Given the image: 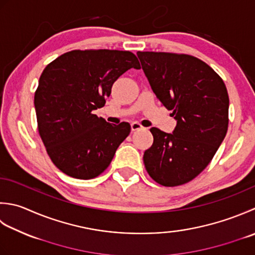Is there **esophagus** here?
Wrapping results in <instances>:
<instances>
[{"label":"esophagus","mask_w":255,"mask_h":255,"mask_svg":"<svg viewBox=\"0 0 255 255\" xmlns=\"http://www.w3.org/2000/svg\"><path fill=\"white\" fill-rule=\"evenodd\" d=\"M141 129H144V128L141 126V124H139V123H137V122L131 123V130H132V131L141 130Z\"/></svg>","instance_id":"obj_1"}]
</instances>
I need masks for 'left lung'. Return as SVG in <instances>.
<instances>
[{"label":"left lung","mask_w":255,"mask_h":255,"mask_svg":"<svg viewBox=\"0 0 255 255\" xmlns=\"http://www.w3.org/2000/svg\"><path fill=\"white\" fill-rule=\"evenodd\" d=\"M149 84L177 121L172 133L152 127V146L143 153L146 170L164 187L196 178L223 141L229 125V95L222 78L191 55L137 52Z\"/></svg>","instance_id":"left-lung-1"}]
</instances>
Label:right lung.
<instances>
[{
  "instance_id": "add662e5",
  "label": "right lung",
  "mask_w": 255,
  "mask_h": 255,
  "mask_svg": "<svg viewBox=\"0 0 255 255\" xmlns=\"http://www.w3.org/2000/svg\"><path fill=\"white\" fill-rule=\"evenodd\" d=\"M130 68H140L136 55L116 49H75L45 67L34 96L37 129L65 174L84 180L99 176L130 132L128 123L113 125L93 114Z\"/></svg>"
}]
</instances>
